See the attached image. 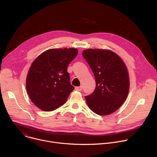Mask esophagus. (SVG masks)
I'll list each match as a JSON object with an SVG mask.
<instances>
[{
  "label": "esophagus",
  "mask_w": 157,
  "mask_h": 157,
  "mask_svg": "<svg viewBox=\"0 0 157 157\" xmlns=\"http://www.w3.org/2000/svg\"><path fill=\"white\" fill-rule=\"evenodd\" d=\"M76 90L77 91H81L82 90V86H78V87H76Z\"/></svg>",
  "instance_id": "1"
}]
</instances>
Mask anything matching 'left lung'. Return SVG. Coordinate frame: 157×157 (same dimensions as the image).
I'll return each instance as SVG.
<instances>
[{
    "label": "left lung",
    "instance_id": "8db88e82",
    "mask_svg": "<svg viewBox=\"0 0 157 157\" xmlns=\"http://www.w3.org/2000/svg\"><path fill=\"white\" fill-rule=\"evenodd\" d=\"M82 55L95 76L96 87L85 99L88 107L100 116L117 110L129 90L127 67L121 57L109 50L86 49Z\"/></svg>",
    "mask_w": 157,
    "mask_h": 157
}]
</instances>
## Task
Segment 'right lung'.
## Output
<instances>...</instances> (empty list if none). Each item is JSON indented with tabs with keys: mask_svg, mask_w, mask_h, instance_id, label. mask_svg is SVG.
I'll use <instances>...</instances> for the list:
<instances>
[{
	"mask_svg": "<svg viewBox=\"0 0 157 157\" xmlns=\"http://www.w3.org/2000/svg\"><path fill=\"white\" fill-rule=\"evenodd\" d=\"M74 48L49 49L31 64L26 78V90L35 105L45 112L66 103L75 87L70 83L68 65L78 55Z\"/></svg>",
	"mask_w": 157,
	"mask_h": 157,
	"instance_id": "right-lung-1",
	"label": "right lung"
}]
</instances>
